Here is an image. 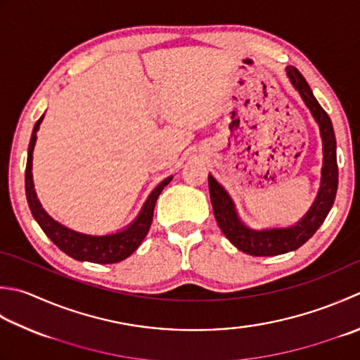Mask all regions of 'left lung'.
I'll list each match as a JSON object with an SVG mask.
<instances>
[{
	"mask_svg": "<svg viewBox=\"0 0 360 360\" xmlns=\"http://www.w3.org/2000/svg\"><path fill=\"white\" fill-rule=\"evenodd\" d=\"M285 76L290 81L292 87L298 91L301 100L311 112L315 123L319 124L321 145H323V167L320 188L316 193L312 206L300 220L292 226L284 228H265L252 229L242 218L238 217L237 207L231 195L209 173V192L210 202H212L214 215L218 226L226 236L228 240L251 256H278L288 251L298 250L311 238L319 229L333 207L337 184H339V168H337V153H335V134L329 115L315 100L311 87L297 68L285 67Z\"/></svg>",
	"mask_w": 360,
	"mask_h": 360,
	"instance_id": "1",
	"label": "left lung"
}]
</instances>
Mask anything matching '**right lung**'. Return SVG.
Listing matches in <instances>:
<instances>
[{
    "mask_svg": "<svg viewBox=\"0 0 360 360\" xmlns=\"http://www.w3.org/2000/svg\"><path fill=\"white\" fill-rule=\"evenodd\" d=\"M45 114L41 115L37 123H35L31 136L30 148H27V162H26V174H25V187H26V200L30 204V209L35 221L44 229L45 234L51 238V242L62 250L65 255L73 257L81 262H94V264H117L120 260L129 257L134 251L139 248V245L143 242L148 231H150L154 206L159 195L165 186L170 184L173 176H168L156 186L143 202L139 215L134 220L117 232L104 236L86 234V232L75 231L65 224L59 223L58 220L49 215L46 210L41 207V202L37 198L34 188L32 179V153L35 142H37V131L44 122Z\"/></svg>",
    "mask_w": 360,
    "mask_h": 360,
    "instance_id": "right-lung-1",
    "label": "right lung"
}]
</instances>
